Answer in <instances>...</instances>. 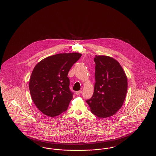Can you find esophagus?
<instances>
[{
	"label": "esophagus",
	"mask_w": 156,
	"mask_h": 156,
	"mask_svg": "<svg viewBox=\"0 0 156 156\" xmlns=\"http://www.w3.org/2000/svg\"><path fill=\"white\" fill-rule=\"evenodd\" d=\"M82 93V91H81V90H80V91H76V93H75V94H76V95H80L81 93Z\"/></svg>",
	"instance_id": "obj_1"
}]
</instances>
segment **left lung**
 Returning <instances> with one entry per match:
<instances>
[{"instance_id": "8db88e82", "label": "left lung", "mask_w": 156, "mask_h": 156, "mask_svg": "<svg viewBox=\"0 0 156 156\" xmlns=\"http://www.w3.org/2000/svg\"><path fill=\"white\" fill-rule=\"evenodd\" d=\"M94 60V93L86 102L92 113L105 118L113 116L122 107L127 92V78L119 63L113 58L96 56Z\"/></svg>"}]
</instances>
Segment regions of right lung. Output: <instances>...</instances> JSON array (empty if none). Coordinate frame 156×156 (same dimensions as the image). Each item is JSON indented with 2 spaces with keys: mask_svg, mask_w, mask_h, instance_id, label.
I'll list each match as a JSON object with an SVG mask.
<instances>
[{
  "mask_svg": "<svg viewBox=\"0 0 156 156\" xmlns=\"http://www.w3.org/2000/svg\"><path fill=\"white\" fill-rule=\"evenodd\" d=\"M81 56L78 53H59L36 65L29 88L33 101L43 114L55 117L68 109L73 94L68 74Z\"/></svg>",
  "mask_w": 156,
  "mask_h": 156,
  "instance_id": "obj_1",
  "label": "right lung"
}]
</instances>
